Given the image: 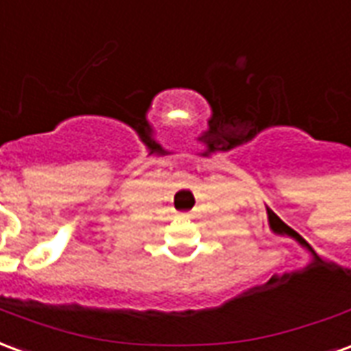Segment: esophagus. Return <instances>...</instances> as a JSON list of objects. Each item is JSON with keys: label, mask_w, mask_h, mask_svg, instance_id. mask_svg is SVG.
Masks as SVG:
<instances>
[{"label": "esophagus", "mask_w": 351, "mask_h": 351, "mask_svg": "<svg viewBox=\"0 0 351 351\" xmlns=\"http://www.w3.org/2000/svg\"><path fill=\"white\" fill-rule=\"evenodd\" d=\"M180 218H182V220H186V218H188V214L182 213V214H180Z\"/></svg>", "instance_id": "1"}]
</instances>
